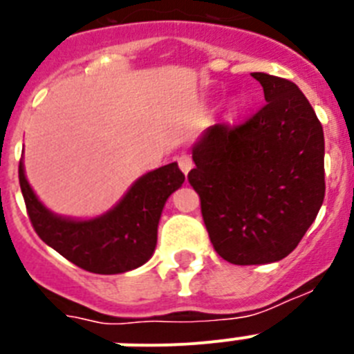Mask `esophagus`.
Masks as SVG:
<instances>
[{"instance_id": "esophagus-1", "label": "esophagus", "mask_w": 354, "mask_h": 354, "mask_svg": "<svg viewBox=\"0 0 354 354\" xmlns=\"http://www.w3.org/2000/svg\"><path fill=\"white\" fill-rule=\"evenodd\" d=\"M177 162H179V168H180V171H183L184 175L189 174V170L193 168V161H192V158H189V156H180V158L177 159Z\"/></svg>"}]
</instances>
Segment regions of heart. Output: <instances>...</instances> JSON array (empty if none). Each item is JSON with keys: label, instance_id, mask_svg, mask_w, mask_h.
<instances>
[{"label": "heart", "instance_id": "heart-1", "mask_svg": "<svg viewBox=\"0 0 354 354\" xmlns=\"http://www.w3.org/2000/svg\"><path fill=\"white\" fill-rule=\"evenodd\" d=\"M234 109H237V106H236V108H234Z\"/></svg>", "mask_w": 354, "mask_h": 354}]
</instances>
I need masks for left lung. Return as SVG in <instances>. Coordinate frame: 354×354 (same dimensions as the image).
<instances>
[{
	"label": "left lung",
	"mask_w": 354,
	"mask_h": 354,
	"mask_svg": "<svg viewBox=\"0 0 354 354\" xmlns=\"http://www.w3.org/2000/svg\"><path fill=\"white\" fill-rule=\"evenodd\" d=\"M252 76L264 108L241 126L207 127L187 174L212 246L237 266L287 257L324 200V134L314 108L292 81Z\"/></svg>",
	"instance_id": "left-lung-1"
}]
</instances>
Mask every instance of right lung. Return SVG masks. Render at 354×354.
<instances>
[{
    "label": "right lung",
    "instance_id": "add662e5",
    "mask_svg": "<svg viewBox=\"0 0 354 354\" xmlns=\"http://www.w3.org/2000/svg\"><path fill=\"white\" fill-rule=\"evenodd\" d=\"M19 183L31 225L46 245L90 273L118 274L136 270L152 257L162 207L183 186L184 174L177 162L147 171L109 211L86 220L49 211L28 183L23 159Z\"/></svg>",
    "mask_w": 354,
    "mask_h": 354
}]
</instances>
